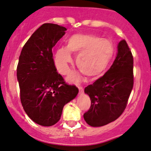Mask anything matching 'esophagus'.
I'll return each mask as SVG.
<instances>
[{
  "label": "esophagus",
  "instance_id": "obj_1",
  "mask_svg": "<svg viewBox=\"0 0 151 151\" xmlns=\"http://www.w3.org/2000/svg\"><path fill=\"white\" fill-rule=\"evenodd\" d=\"M77 87H78L79 92H80V93H81V94L83 93V88L82 86H77Z\"/></svg>",
  "mask_w": 151,
  "mask_h": 151
}]
</instances>
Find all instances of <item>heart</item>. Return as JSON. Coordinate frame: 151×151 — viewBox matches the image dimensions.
Wrapping results in <instances>:
<instances>
[{"instance_id": "1", "label": "heart", "mask_w": 151, "mask_h": 151, "mask_svg": "<svg viewBox=\"0 0 151 151\" xmlns=\"http://www.w3.org/2000/svg\"><path fill=\"white\" fill-rule=\"evenodd\" d=\"M70 53L78 54L76 65L83 74L90 79L100 77L108 68L114 54L112 42L92 34H74L66 40V47L58 48L54 54V63L60 74H66L72 63ZM79 79V74L73 72L69 81Z\"/></svg>"}]
</instances>
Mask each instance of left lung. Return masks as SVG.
<instances>
[{"instance_id":"left-lung-1","label":"left lung","mask_w":151,"mask_h":151,"mask_svg":"<svg viewBox=\"0 0 151 151\" xmlns=\"http://www.w3.org/2000/svg\"><path fill=\"white\" fill-rule=\"evenodd\" d=\"M133 87V57L125 40L118 43L114 62L103 77L85 88L91 99L83 114L89 126L99 127L114 121L123 114Z\"/></svg>"}]
</instances>
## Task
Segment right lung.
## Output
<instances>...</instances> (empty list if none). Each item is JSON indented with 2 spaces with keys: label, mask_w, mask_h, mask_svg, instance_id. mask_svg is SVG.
Masks as SVG:
<instances>
[{
  "label": "right lung",
  "mask_w": 151,
  "mask_h": 151,
  "mask_svg": "<svg viewBox=\"0 0 151 151\" xmlns=\"http://www.w3.org/2000/svg\"><path fill=\"white\" fill-rule=\"evenodd\" d=\"M66 28L45 23L35 31L22 50L17 81L22 107L30 119L43 126L60 119L64 106L76 98L78 89L69 86L56 71L52 49Z\"/></svg>",
  "instance_id": "obj_1"
}]
</instances>
